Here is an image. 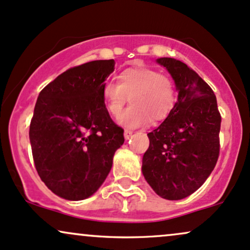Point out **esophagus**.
<instances>
[{
	"label": "esophagus",
	"mask_w": 250,
	"mask_h": 250,
	"mask_svg": "<svg viewBox=\"0 0 250 250\" xmlns=\"http://www.w3.org/2000/svg\"><path fill=\"white\" fill-rule=\"evenodd\" d=\"M132 133H133V132H132L131 130H125V131H124V137H125V140H128V139H130V138L132 137Z\"/></svg>",
	"instance_id": "esophagus-1"
}]
</instances>
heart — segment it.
<instances>
[{
    "mask_svg": "<svg viewBox=\"0 0 250 250\" xmlns=\"http://www.w3.org/2000/svg\"><path fill=\"white\" fill-rule=\"evenodd\" d=\"M102 97L111 116L117 117L128 101L132 104L119 116L118 122L128 128L160 122L171 114L177 103L174 82L152 67L138 66L123 70L118 83L106 82Z\"/></svg>",
    "mask_w": 250,
    "mask_h": 250,
    "instance_id": "heart-1",
    "label": "heart"
}]
</instances>
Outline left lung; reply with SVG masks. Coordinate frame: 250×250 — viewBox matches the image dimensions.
I'll return each instance as SVG.
<instances>
[{"instance_id":"8db88e82","label":"left lung","mask_w":250,"mask_h":250,"mask_svg":"<svg viewBox=\"0 0 250 250\" xmlns=\"http://www.w3.org/2000/svg\"><path fill=\"white\" fill-rule=\"evenodd\" d=\"M157 62L174 79L178 102L159 127L147 134L142 171L158 195L180 200L200 188L216 165L221 114L212 87L194 70L174 58Z\"/></svg>"}]
</instances>
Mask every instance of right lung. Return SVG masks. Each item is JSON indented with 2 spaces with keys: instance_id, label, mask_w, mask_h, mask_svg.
I'll use <instances>...</instances> for the list:
<instances>
[{
  "instance_id": "right-lung-1",
  "label": "right lung",
  "mask_w": 250,
  "mask_h": 250,
  "mask_svg": "<svg viewBox=\"0 0 250 250\" xmlns=\"http://www.w3.org/2000/svg\"><path fill=\"white\" fill-rule=\"evenodd\" d=\"M113 71V60L70 67L37 98L29 130L35 167L46 187L66 200L92 195L124 144V130L111 119L102 97Z\"/></svg>"
}]
</instances>
